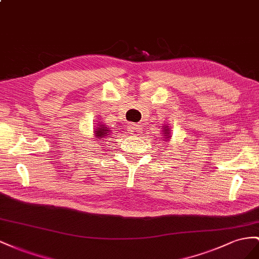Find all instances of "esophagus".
I'll use <instances>...</instances> for the list:
<instances>
[{
    "instance_id": "1",
    "label": "esophagus",
    "mask_w": 259,
    "mask_h": 259,
    "mask_svg": "<svg viewBox=\"0 0 259 259\" xmlns=\"http://www.w3.org/2000/svg\"><path fill=\"white\" fill-rule=\"evenodd\" d=\"M128 131H129V134H130L131 136H135V137H136V136H139L140 134H141V128H140L138 124L131 123V124H129Z\"/></svg>"
}]
</instances>
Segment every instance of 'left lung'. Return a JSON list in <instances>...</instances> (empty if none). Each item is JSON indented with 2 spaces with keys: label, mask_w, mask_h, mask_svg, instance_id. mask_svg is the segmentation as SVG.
Returning a JSON list of instances; mask_svg holds the SVG:
<instances>
[{
  "label": "left lung",
  "mask_w": 259,
  "mask_h": 259,
  "mask_svg": "<svg viewBox=\"0 0 259 259\" xmlns=\"http://www.w3.org/2000/svg\"><path fill=\"white\" fill-rule=\"evenodd\" d=\"M162 128H164V130H162V136H164L165 138L164 139H161V140H164V141H170V138H171V131H170V128H169V125L168 124H165L164 125V127H162Z\"/></svg>",
  "instance_id": "8db88e82"
}]
</instances>
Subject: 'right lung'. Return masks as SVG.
I'll return each mask as SVG.
<instances>
[{
    "label": "right lung",
    "mask_w": 259,
    "mask_h": 259,
    "mask_svg": "<svg viewBox=\"0 0 259 259\" xmlns=\"http://www.w3.org/2000/svg\"><path fill=\"white\" fill-rule=\"evenodd\" d=\"M110 130L109 128H107L106 125H104V123H99L97 127L94 128V138H95V141H99V143L102 141L103 139H105L106 137L109 136L110 134Z\"/></svg>",
    "instance_id": "1"
}]
</instances>
